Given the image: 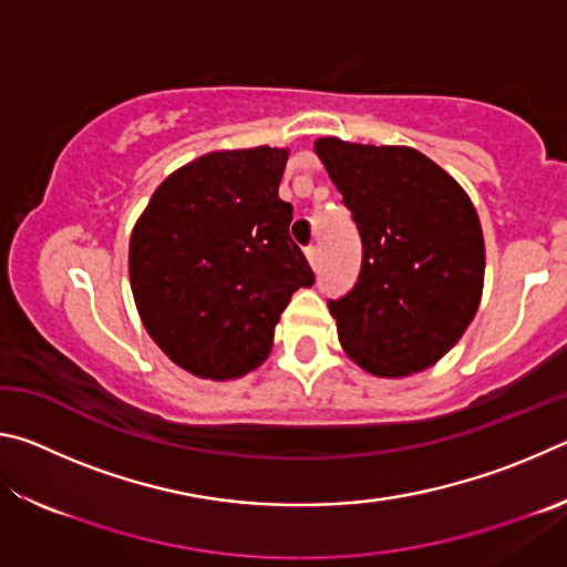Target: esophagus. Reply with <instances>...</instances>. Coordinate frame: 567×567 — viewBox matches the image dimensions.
Instances as JSON below:
<instances>
[{"label":"esophagus","mask_w":567,"mask_h":567,"mask_svg":"<svg viewBox=\"0 0 567 567\" xmlns=\"http://www.w3.org/2000/svg\"><path fill=\"white\" fill-rule=\"evenodd\" d=\"M305 257H307V262H310V267L312 270H320V247H307L305 249Z\"/></svg>","instance_id":"34e87169"}]
</instances>
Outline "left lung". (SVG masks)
<instances>
[{"instance_id": "obj_1", "label": "left lung", "mask_w": 567, "mask_h": 567, "mask_svg": "<svg viewBox=\"0 0 567 567\" xmlns=\"http://www.w3.org/2000/svg\"><path fill=\"white\" fill-rule=\"evenodd\" d=\"M315 155L362 237L358 282L328 302L342 350L375 378L433 368L483 297L485 239L473 199L412 147L320 137Z\"/></svg>"}]
</instances>
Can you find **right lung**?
<instances>
[{
    "label": "right lung",
    "instance_id": "right-lung-1",
    "mask_svg": "<svg viewBox=\"0 0 567 567\" xmlns=\"http://www.w3.org/2000/svg\"><path fill=\"white\" fill-rule=\"evenodd\" d=\"M285 147L217 150L172 172L130 237V285L150 338L205 380L243 378L315 275L277 195Z\"/></svg>",
    "mask_w": 567,
    "mask_h": 567
}]
</instances>
